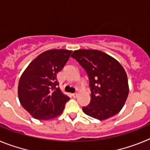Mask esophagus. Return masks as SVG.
Here are the masks:
<instances>
[{
	"instance_id": "1",
	"label": "esophagus",
	"mask_w": 150,
	"mask_h": 150,
	"mask_svg": "<svg viewBox=\"0 0 150 150\" xmlns=\"http://www.w3.org/2000/svg\"><path fill=\"white\" fill-rule=\"evenodd\" d=\"M77 95H78V94L76 93V92H75V93H73L72 94V96L74 97V98H76V97H77Z\"/></svg>"
}]
</instances>
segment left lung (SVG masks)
Listing matches in <instances>:
<instances>
[{
	"mask_svg": "<svg viewBox=\"0 0 150 150\" xmlns=\"http://www.w3.org/2000/svg\"><path fill=\"white\" fill-rule=\"evenodd\" d=\"M71 57L85 69L89 79L91 100L83 107L88 116L104 120L117 114L128 98V78L117 60L96 50H75Z\"/></svg>",
	"mask_w": 150,
	"mask_h": 150,
	"instance_id": "8db88e82",
	"label": "left lung"
}]
</instances>
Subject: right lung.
<instances>
[{
  "label": "right lung",
  "mask_w": 150,
  "mask_h": 150,
  "mask_svg": "<svg viewBox=\"0 0 150 150\" xmlns=\"http://www.w3.org/2000/svg\"><path fill=\"white\" fill-rule=\"evenodd\" d=\"M71 50H51L38 55L22 74L18 86L22 107L37 120H48L62 114L69 97L58 87L57 74L62 70Z\"/></svg>",
  "instance_id": "add662e5"
}]
</instances>
